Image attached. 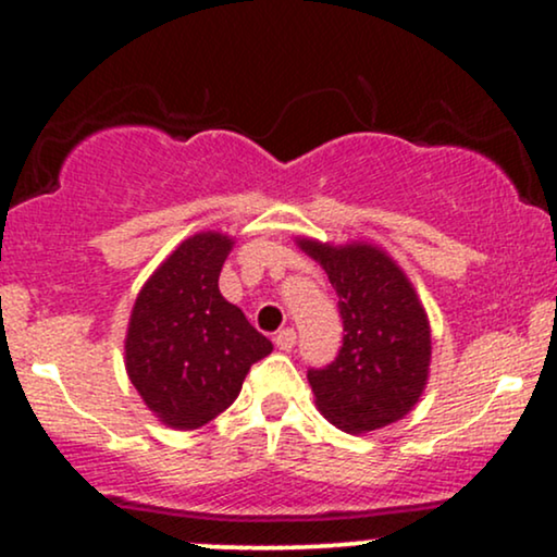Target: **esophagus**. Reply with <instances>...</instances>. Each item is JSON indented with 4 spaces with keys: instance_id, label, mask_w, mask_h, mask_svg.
I'll list each match as a JSON object with an SVG mask.
<instances>
[{
    "instance_id": "1",
    "label": "esophagus",
    "mask_w": 557,
    "mask_h": 557,
    "mask_svg": "<svg viewBox=\"0 0 557 557\" xmlns=\"http://www.w3.org/2000/svg\"><path fill=\"white\" fill-rule=\"evenodd\" d=\"M274 345H277L280 350H293V345H296V330H280L277 335H274Z\"/></svg>"
}]
</instances>
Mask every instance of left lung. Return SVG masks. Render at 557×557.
<instances>
[{
	"label": "left lung",
	"mask_w": 557,
	"mask_h": 557,
	"mask_svg": "<svg viewBox=\"0 0 557 557\" xmlns=\"http://www.w3.org/2000/svg\"><path fill=\"white\" fill-rule=\"evenodd\" d=\"M298 246L327 272L345 332L335 361L309 369L319 411L350 434L403 419L424 393L432 359L430 322L413 285L369 243L300 238Z\"/></svg>",
	"instance_id": "obj_1"
}]
</instances>
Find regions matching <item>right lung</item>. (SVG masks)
Masks as SVG:
<instances>
[{"instance_id":"obj_1","label":"right lung","mask_w":557,"mask_h":557,"mask_svg":"<svg viewBox=\"0 0 557 557\" xmlns=\"http://www.w3.org/2000/svg\"><path fill=\"white\" fill-rule=\"evenodd\" d=\"M233 238L183 240L140 287L125 337L133 387L172 430H198L238 398L251 363L272 343L222 298L220 272Z\"/></svg>"}]
</instances>
